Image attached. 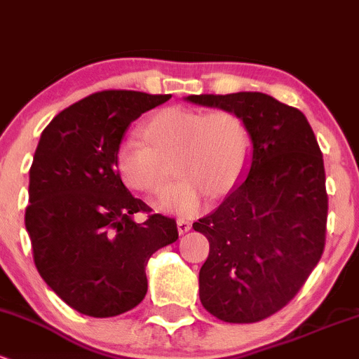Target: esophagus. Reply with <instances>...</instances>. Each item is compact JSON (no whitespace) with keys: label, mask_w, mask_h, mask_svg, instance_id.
Masks as SVG:
<instances>
[{"label":"esophagus","mask_w":359,"mask_h":359,"mask_svg":"<svg viewBox=\"0 0 359 359\" xmlns=\"http://www.w3.org/2000/svg\"><path fill=\"white\" fill-rule=\"evenodd\" d=\"M176 224H178L180 235H184V233H187V231L191 230V223H190V221L183 219V217H180V219L176 221Z\"/></svg>","instance_id":"34e87169"}]
</instances>
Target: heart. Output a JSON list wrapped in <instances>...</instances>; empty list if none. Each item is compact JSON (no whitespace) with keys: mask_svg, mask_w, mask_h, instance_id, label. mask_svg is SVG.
I'll return each instance as SVG.
<instances>
[{"mask_svg":"<svg viewBox=\"0 0 359 359\" xmlns=\"http://www.w3.org/2000/svg\"><path fill=\"white\" fill-rule=\"evenodd\" d=\"M149 145L128 138L116 152L121 180L133 190L161 197L171 184L169 165L183 178L158 207L194 214L204 197L210 201L230 194L242 178L250 155V133L231 110L165 107L142 126Z\"/></svg>","mask_w":359,"mask_h":359,"instance_id":"b5f03b06","label":"heart"}]
</instances>
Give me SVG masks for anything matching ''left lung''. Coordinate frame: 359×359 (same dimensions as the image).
Returning a JSON list of instances; mask_svg holds the SVG:
<instances>
[{
    "label": "left lung",
    "instance_id": "8db88e82",
    "mask_svg": "<svg viewBox=\"0 0 359 359\" xmlns=\"http://www.w3.org/2000/svg\"><path fill=\"white\" fill-rule=\"evenodd\" d=\"M187 100L238 114L250 133L249 175L194 230L209 240L202 306L228 323H256L289 304L323 254V155L304 114L269 95Z\"/></svg>",
    "mask_w": 359,
    "mask_h": 359
}]
</instances>
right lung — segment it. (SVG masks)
Returning a JSON list of instances; mask_svg holds the SVG:
<instances>
[{
	"mask_svg": "<svg viewBox=\"0 0 359 359\" xmlns=\"http://www.w3.org/2000/svg\"><path fill=\"white\" fill-rule=\"evenodd\" d=\"M171 95L109 90L79 100L41 133L29 171L25 228L41 278L81 315H123L145 299V266L178 240L172 217L124 187L116 152L126 129Z\"/></svg>",
	"mask_w": 359,
	"mask_h": 359,
	"instance_id": "add662e5",
	"label": "right lung"
}]
</instances>
